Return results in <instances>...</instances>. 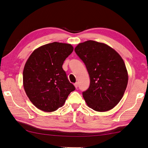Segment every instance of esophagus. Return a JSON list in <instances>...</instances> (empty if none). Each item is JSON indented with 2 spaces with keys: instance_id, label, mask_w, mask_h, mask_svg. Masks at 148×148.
<instances>
[{
  "instance_id": "esophagus-1",
  "label": "esophagus",
  "mask_w": 148,
  "mask_h": 148,
  "mask_svg": "<svg viewBox=\"0 0 148 148\" xmlns=\"http://www.w3.org/2000/svg\"><path fill=\"white\" fill-rule=\"evenodd\" d=\"M74 86H75V87L76 88H77L78 86V83H75L74 84Z\"/></svg>"
}]
</instances>
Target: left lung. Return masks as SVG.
I'll return each mask as SVG.
<instances>
[{
	"instance_id": "1",
	"label": "left lung",
	"mask_w": 148,
	"mask_h": 148,
	"mask_svg": "<svg viewBox=\"0 0 148 148\" xmlns=\"http://www.w3.org/2000/svg\"><path fill=\"white\" fill-rule=\"evenodd\" d=\"M75 51L86 65L90 85L83 96L97 112L108 111L122 99L128 76L123 60L114 49L95 41L79 43Z\"/></svg>"
}]
</instances>
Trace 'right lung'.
Here are the masks:
<instances>
[{
    "label": "right lung",
    "instance_id": "1",
    "mask_svg": "<svg viewBox=\"0 0 148 148\" xmlns=\"http://www.w3.org/2000/svg\"><path fill=\"white\" fill-rule=\"evenodd\" d=\"M73 51L70 44L53 42L36 49L26 61L23 87L38 109L47 112L57 110L75 89L62 69L64 62Z\"/></svg>",
    "mask_w": 148,
    "mask_h": 148
}]
</instances>
